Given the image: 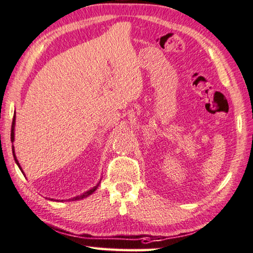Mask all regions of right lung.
Listing matches in <instances>:
<instances>
[{
	"mask_svg": "<svg viewBox=\"0 0 253 253\" xmlns=\"http://www.w3.org/2000/svg\"><path fill=\"white\" fill-rule=\"evenodd\" d=\"M14 124H16V115L13 116V121H12V126H11V141H14ZM12 153H13V157H14V161H16V163H17V166L19 167V169L21 170V172H23L24 173V171H23V169H21L20 168V164H19V162H18V160H17V157H16V154H14V149H13V146H12ZM99 185V184H98ZM98 185L97 186H94L93 188H91L90 190H87V192H85V193H83L82 195H80V196H76V197H73V199H69V201H76V200H82V199H84V197H86V196H89V195H91V194H92L94 190L97 189V187H98ZM53 201V200H52Z\"/></svg>",
	"mask_w": 253,
	"mask_h": 253,
	"instance_id": "obj_1",
	"label": "right lung"
}]
</instances>
